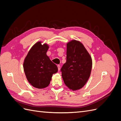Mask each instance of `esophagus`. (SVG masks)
Segmentation results:
<instances>
[{
  "instance_id": "34e87169",
  "label": "esophagus",
  "mask_w": 121,
  "mask_h": 121,
  "mask_svg": "<svg viewBox=\"0 0 121 121\" xmlns=\"http://www.w3.org/2000/svg\"><path fill=\"white\" fill-rule=\"evenodd\" d=\"M57 68H58V70L60 71V65H57Z\"/></svg>"
}]
</instances>
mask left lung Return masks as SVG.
<instances>
[{
    "label": "left lung",
    "mask_w": 121,
    "mask_h": 121,
    "mask_svg": "<svg viewBox=\"0 0 121 121\" xmlns=\"http://www.w3.org/2000/svg\"><path fill=\"white\" fill-rule=\"evenodd\" d=\"M92 65V58L82 43L75 40L68 42L67 61L60 69L65 85L72 90L82 88L89 78Z\"/></svg>",
    "instance_id": "obj_1"
}]
</instances>
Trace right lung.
I'll return each mask as SVG.
<instances>
[{
    "mask_svg": "<svg viewBox=\"0 0 121 121\" xmlns=\"http://www.w3.org/2000/svg\"><path fill=\"white\" fill-rule=\"evenodd\" d=\"M49 48L47 44L38 42L32 47L25 57L23 67L28 82L38 89L44 88L50 82L52 75L57 72L56 64L46 55Z\"/></svg>",
    "mask_w": 121,
    "mask_h": 121,
    "instance_id": "obj_1",
    "label": "right lung"
}]
</instances>
